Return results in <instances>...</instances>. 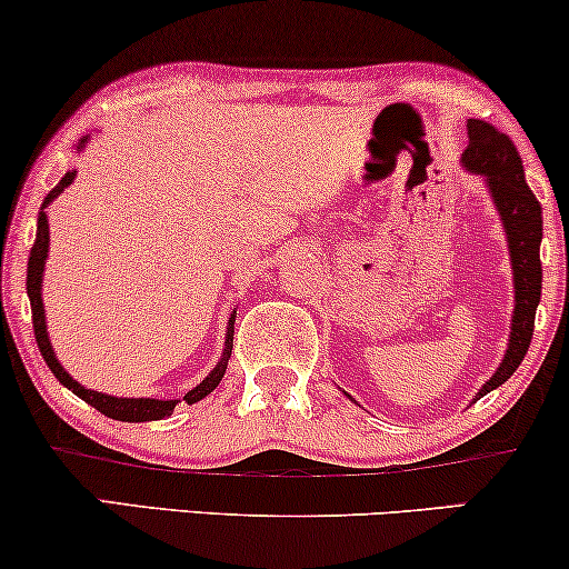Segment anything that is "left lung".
<instances>
[{
	"label": "left lung",
	"mask_w": 569,
	"mask_h": 569,
	"mask_svg": "<svg viewBox=\"0 0 569 569\" xmlns=\"http://www.w3.org/2000/svg\"><path fill=\"white\" fill-rule=\"evenodd\" d=\"M469 148L461 161L469 172L482 174L488 180L490 196L501 214L506 241H509L511 270H515V318H511L509 350H506L498 371L485 381L477 397L501 387L511 379L519 362L525 360L530 347L532 328H536V307L540 302V238H543V214L538 198L525 182L522 159L509 134L498 132L488 121L469 119Z\"/></svg>",
	"instance_id": "obj_1"
}]
</instances>
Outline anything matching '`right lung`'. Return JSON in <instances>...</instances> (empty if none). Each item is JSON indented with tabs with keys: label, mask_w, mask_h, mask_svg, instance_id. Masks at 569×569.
Returning a JSON list of instances; mask_svg holds the SVG:
<instances>
[{
	"label": "right lung",
	"mask_w": 569,
	"mask_h": 569,
	"mask_svg": "<svg viewBox=\"0 0 569 569\" xmlns=\"http://www.w3.org/2000/svg\"><path fill=\"white\" fill-rule=\"evenodd\" d=\"M87 137H81L79 148H84ZM73 177L77 172H66L63 180H60L54 188L47 193L44 203H42V211H39V222H37V241L31 246V257H29V276H26V291H29V299H31V318H33V337H37V345H39V352H42V358L47 366H50V371L54 373V379L60 381V385L71 389L73 395L81 397V400L89 402L92 408H98L102 416H108V419H116V421H159V419H167V416H172L174 406L180 400H156V397H113V395H102V392H94V389H84L79 385L77 379H73L71 373L66 371L63 366H60V360L54 358V350L50 345V337H47V323H44V305H42V276H44V262H47V251H50V224H47V214L44 209L50 207V203L58 198L68 184L73 182ZM232 326H236V312L230 315V326H228V337H224V352L222 358H219L217 368L211 371L207 379L201 381V385L190 389L188 395L182 397L188 406H193V402L203 400L209 392H214L219 381H222L224 376V368H228V360H230V352H232Z\"/></svg>",
	"instance_id": "add662e5"
}]
</instances>
